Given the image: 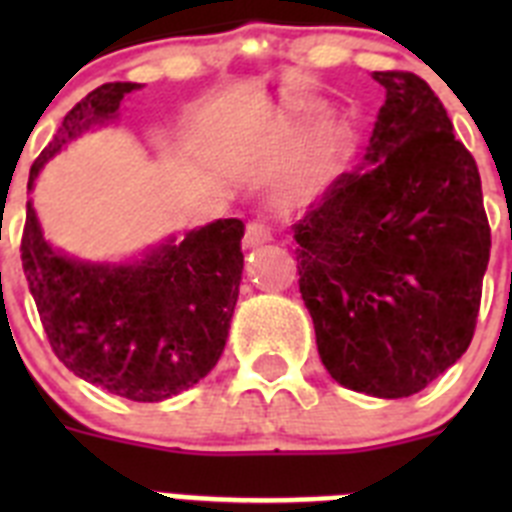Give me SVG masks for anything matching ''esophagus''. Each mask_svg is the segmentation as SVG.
<instances>
[{"mask_svg":"<svg viewBox=\"0 0 512 512\" xmlns=\"http://www.w3.org/2000/svg\"><path fill=\"white\" fill-rule=\"evenodd\" d=\"M271 241V230L269 225H264L261 220H251L246 225V235H243V246L246 248H259L264 243Z\"/></svg>","mask_w":512,"mask_h":512,"instance_id":"34e87169","label":"esophagus"}]
</instances>
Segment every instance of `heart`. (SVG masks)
I'll return each instance as SVG.
<instances>
[{"label":"heart","instance_id":"obj_1","mask_svg":"<svg viewBox=\"0 0 512 512\" xmlns=\"http://www.w3.org/2000/svg\"><path fill=\"white\" fill-rule=\"evenodd\" d=\"M287 140V125L277 120H256L238 135V140H233V153L251 169L269 171L282 156ZM330 161H333V138L325 130L307 135L282 164L279 187L287 197H305L318 187Z\"/></svg>","mask_w":512,"mask_h":512}]
</instances>
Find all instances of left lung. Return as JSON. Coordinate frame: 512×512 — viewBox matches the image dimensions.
<instances>
[{"label": "left lung", "instance_id": "8db88e82", "mask_svg": "<svg viewBox=\"0 0 512 512\" xmlns=\"http://www.w3.org/2000/svg\"><path fill=\"white\" fill-rule=\"evenodd\" d=\"M387 92L359 171L341 174L292 225L297 274L325 369L384 400L441 377L474 336L490 223L472 153L410 71Z\"/></svg>", "mask_w": 512, "mask_h": 512}]
</instances>
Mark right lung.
Listing matches in <instances>:
<instances>
[{
  "label": "right lung",
  "instance_id": "right-lung-1",
  "mask_svg": "<svg viewBox=\"0 0 512 512\" xmlns=\"http://www.w3.org/2000/svg\"><path fill=\"white\" fill-rule=\"evenodd\" d=\"M138 84H102L63 117L35 176L71 138L112 120ZM243 220H215L125 266L53 251L27 202L22 269L53 354L84 382L133 402H161L210 374L228 341L243 274Z\"/></svg>",
  "mask_w": 512,
  "mask_h": 512
}]
</instances>
